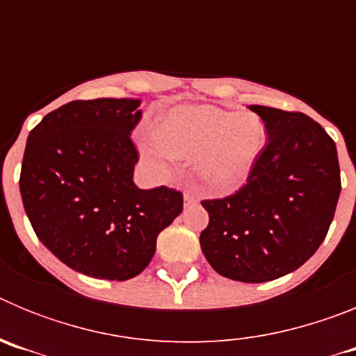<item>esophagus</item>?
Segmentation results:
<instances>
[{
    "label": "esophagus",
    "instance_id": "34e87169",
    "mask_svg": "<svg viewBox=\"0 0 356 356\" xmlns=\"http://www.w3.org/2000/svg\"><path fill=\"white\" fill-rule=\"evenodd\" d=\"M184 201H185V205H194V203L197 201V197L194 196V194H191V193H185L184 194Z\"/></svg>",
    "mask_w": 356,
    "mask_h": 356
}]
</instances>
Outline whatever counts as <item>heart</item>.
I'll return each mask as SVG.
<instances>
[{
	"instance_id": "obj_1",
	"label": "heart",
	"mask_w": 356,
	"mask_h": 356,
	"mask_svg": "<svg viewBox=\"0 0 356 356\" xmlns=\"http://www.w3.org/2000/svg\"><path fill=\"white\" fill-rule=\"evenodd\" d=\"M151 163L165 168L172 156L194 159L196 175L212 193H232L246 184L267 144V130L254 114L217 106H176L160 119L156 139H140Z\"/></svg>"
}]
</instances>
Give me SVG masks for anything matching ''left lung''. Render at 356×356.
I'll return each mask as SVG.
<instances>
[{"mask_svg": "<svg viewBox=\"0 0 356 356\" xmlns=\"http://www.w3.org/2000/svg\"><path fill=\"white\" fill-rule=\"evenodd\" d=\"M267 144L248 184L205 200L201 251L221 276L246 284L276 280L303 266L325 241L341 194L335 143L301 112L251 105Z\"/></svg>", "mask_w": 356, "mask_h": 356, "instance_id": "8db88e82", "label": "left lung"}]
</instances>
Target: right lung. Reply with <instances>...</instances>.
Masks as SVG:
<instances>
[{"label": "right lung", "instance_id": "obj_1", "mask_svg": "<svg viewBox=\"0 0 356 356\" xmlns=\"http://www.w3.org/2000/svg\"><path fill=\"white\" fill-rule=\"evenodd\" d=\"M139 105L130 97L65 103L28 135L19 188L31 228L60 262L92 278L143 273L159 234L184 210L180 191L134 184Z\"/></svg>", "mask_w": 356, "mask_h": 356}]
</instances>
